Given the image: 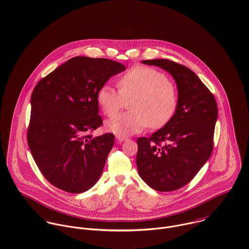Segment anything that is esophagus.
Wrapping results in <instances>:
<instances>
[{
    "instance_id": "1",
    "label": "esophagus",
    "mask_w": 249,
    "mask_h": 249,
    "mask_svg": "<svg viewBox=\"0 0 249 249\" xmlns=\"http://www.w3.org/2000/svg\"><path fill=\"white\" fill-rule=\"evenodd\" d=\"M128 140V138H126V137H123V136H116V141L118 142H124V141H127Z\"/></svg>"
}]
</instances>
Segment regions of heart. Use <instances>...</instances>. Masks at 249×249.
Segmentation results:
<instances>
[{
  "instance_id": "heart-1",
  "label": "heart",
  "mask_w": 249,
  "mask_h": 249,
  "mask_svg": "<svg viewBox=\"0 0 249 249\" xmlns=\"http://www.w3.org/2000/svg\"><path fill=\"white\" fill-rule=\"evenodd\" d=\"M118 90L101 87L97 102L109 118L116 116L130 101L132 110L107 123V129L118 136L137 134L150 126L160 129L174 117L179 104L175 86L165 74L149 66L137 65L117 79Z\"/></svg>"
}]
</instances>
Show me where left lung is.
Returning a JSON list of instances; mask_svg holds the SVG:
<instances>
[{
	"label": "left lung",
	"mask_w": 249,
	"mask_h": 249,
	"mask_svg": "<svg viewBox=\"0 0 249 249\" xmlns=\"http://www.w3.org/2000/svg\"><path fill=\"white\" fill-rule=\"evenodd\" d=\"M142 62L173 76L179 104L169 123L149 138L138 139V171L153 190L173 192L189 184L210 158L217 105L213 94L185 65L162 58Z\"/></svg>",
	"instance_id": "obj_1"
}]
</instances>
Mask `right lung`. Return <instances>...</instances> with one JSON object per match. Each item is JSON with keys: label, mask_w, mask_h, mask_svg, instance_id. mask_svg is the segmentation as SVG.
Listing matches in <instances>:
<instances>
[{"label": "right lung", "mask_w": 249, "mask_h": 249, "mask_svg": "<svg viewBox=\"0 0 249 249\" xmlns=\"http://www.w3.org/2000/svg\"><path fill=\"white\" fill-rule=\"evenodd\" d=\"M125 69L111 59L75 56L36 86L27 141L40 172L53 187L81 194L99 179L114 135L92 136L103 125L97 92Z\"/></svg>", "instance_id": "right-lung-1"}]
</instances>
